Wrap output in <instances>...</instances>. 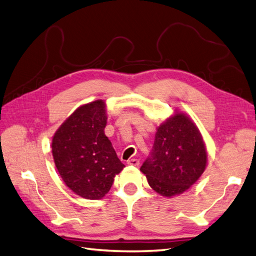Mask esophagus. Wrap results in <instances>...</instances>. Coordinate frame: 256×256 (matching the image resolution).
I'll list each match as a JSON object with an SVG mask.
<instances>
[{"label": "esophagus", "instance_id": "34e87169", "mask_svg": "<svg viewBox=\"0 0 256 256\" xmlns=\"http://www.w3.org/2000/svg\"><path fill=\"white\" fill-rule=\"evenodd\" d=\"M127 164H130V166H139L140 162L138 160H136V158H131V160H129L127 162Z\"/></svg>", "mask_w": 256, "mask_h": 256}]
</instances>
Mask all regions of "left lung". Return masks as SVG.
<instances>
[{"label":"left lung","mask_w":256,"mask_h":256,"mask_svg":"<svg viewBox=\"0 0 256 256\" xmlns=\"http://www.w3.org/2000/svg\"><path fill=\"white\" fill-rule=\"evenodd\" d=\"M206 150L202 136L188 116L176 112L157 128L150 155L140 170L150 186L164 197L188 190L204 174Z\"/></svg>","instance_id":"1"}]
</instances>
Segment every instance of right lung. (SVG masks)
<instances>
[{
	"instance_id": "obj_1",
	"label": "right lung",
	"mask_w": 256,
	"mask_h": 256,
	"mask_svg": "<svg viewBox=\"0 0 256 256\" xmlns=\"http://www.w3.org/2000/svg\"><path fill=\"white\" fill-rule=\"evenodd\" d=\"M106 102L96 100L80 106L54 134V162L64 182L86 199H101L114 178L125 167L104 134Z\"/></svg>"
}]
</instances>
